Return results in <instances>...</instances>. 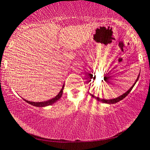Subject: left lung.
I'll list each match as a JSON object with an SVG mask.
<instances>
[{"label":"left lung","instance_id":"1","mask_svg":"<svg viewBox=\"0 0 150 150\" xmlns=\"http://www.w3.org/2000/svg\"><path fill=\"white\" fill-rule=\"evenodd\" d=\"M139 75H140V73H139V74L138 77H137V79H136L135 82H134V83L133 84V85L132 86V87L130 88V89L128 90V91H126V92H125V93L123 94H122V95H121V96L117 97V98H113V99H107H107H101V98H98V97H96V96H94L93 94H90V95H91L92 97H93V98H96V100H98V101H100V102H102V103H107V104H114V103H117V102H119V101H120L121 100H122V99H124L126 96L128 95V94L130 93V92L131 91L132 88H133L134 86L135 85V83H137V81H138L139 77Z\"/></svg>","mask_w":150,"mask_h":150}]
</instances>
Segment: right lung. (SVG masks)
<instances>
[{
	"instance_id": "1",
	"label": "right lung",
	"mask_w": 150,
	"mask_h": 150,
	"mask_svg": "<svg viewBox=\"0 0 150 150\" xmlns=\"http://www.w3.org/2000/svg\"><path fill=\"white\" fill-rule=\"evenodd\" d=\"M64 85H63L62 89H61L60 92L58 94V95L55 96L54 98L50 99V100L43 101V102H33V101L31 102V101L26 100V99H24V100L26 101V103H29V104L32 105H33V106H35V107H44L48 106V105H51L52 104H54V103H56L57 100H58L59 99L61 98V96H62V92H63V89H64Z\"/></svg>"
}]
</instances>
